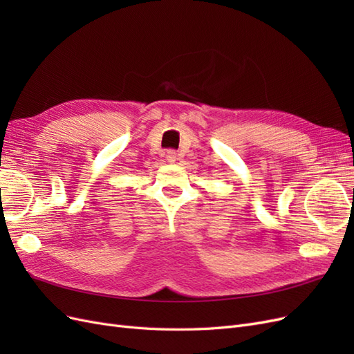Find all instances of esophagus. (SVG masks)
<instances>
[{
  "label": "esophagus",
  "mask_w": 354,
  "mask_h": 354,
  "mask_svg": "<svg viewBox=\"0 0 354 354\" xmlns=\"http://www.w3.org/2000/svg\"><path fill=\"white\" fill-rule=\"evenodd\" d=\"M167 159L169 160V162H174V160H176V152L171 151V149H169V151H167Z\"/></svg>",
  "instance_id": "esophagus-1"
}]
</instances>
